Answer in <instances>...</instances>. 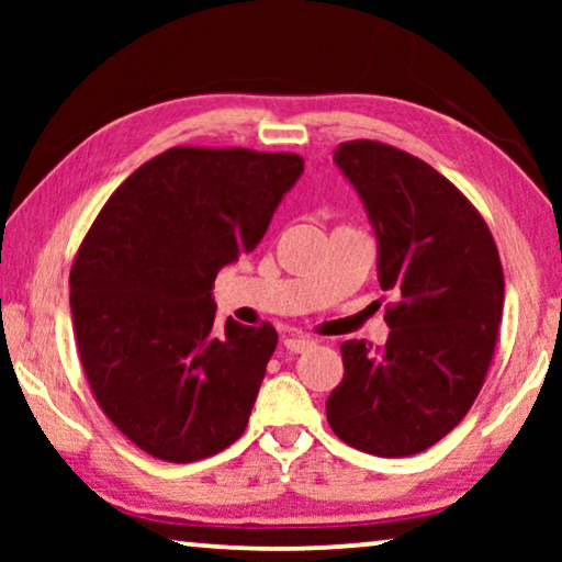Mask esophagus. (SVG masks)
Instances as JSON below:
<instances>
[{"mask_svg":"<svg viewBox=\"0 0 562 562\" xmlns=\"http://www.w3.org/2000/svg\"><path fill=\"white\" fill-rule=\"evenodd\" d=\"M283 345H286V350H291V352H304V350L314 348V340L306 335H289L286 340H283Z\"/></svg>","mask_w":562,"mask_h":562,"instance_id":"1","label":"esophagus"}]
</instances>
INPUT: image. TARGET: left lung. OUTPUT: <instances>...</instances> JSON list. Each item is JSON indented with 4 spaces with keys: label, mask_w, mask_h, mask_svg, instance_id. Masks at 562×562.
Masks as SVG:
<instances>
[{
    "label": "left lung",
    "mask_w": 562,
    "mask_h": 562,
    "mask_svg": "<svg viewBox=\"0 0 562 562\" xmlns=\"http://www.w3.org/2000/svg\"><path fill=\"white\" fill-rule=\"evenodd\" d=\"M335 164L379 237V283L394 296L383 348L340 345L345 375L327 422L350 448L404 458L460 425L486 381L504 310V268L481 212L412 153L348 140Z\"/></svg>",
    "instance_id": "obj_1"
}]
</instances>
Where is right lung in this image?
<instances>
[{
  "instance_id": "obj_1",
  "label": "right lung",
  "mask_w": 562,
  "mask_h": 562,
  "mask_svg": "<svg viewBox=\"0 0 562 562\" xmlns=\"http://www.w3.org/2000/svg\"><path fill=\"white\" fill-rule=\"evenodd\" d=\"M302 171L296 153L176 145L91 222L68 279L76 348L97 404L148 456L194 463L248 427L279 335L222 329L212 289Z\"/></svg>"
}]
</instances>
